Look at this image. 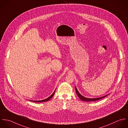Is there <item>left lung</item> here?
Here are the masks:
<instances>
[{"label":"left lung","mask_w":128,"mask_h":128,"mask_svg":"<svg viewBox=\"0 0 128 128\" xmlns=\"http://www.w3.org/2000/svg\"><path fill=\"white\" fill-rule=\"evenodd\" d=\"M75 90H76V92L78 95V96L79 97V98L82 101H86V102H91V101H97V100H99L100 99H101L105 97H106L108 95H106L104 96H103V97H99V98H86V97H85L84 96H83L82 95L80 94V93L79 92V91H78L76 87H75Z\"/></svg>","instance_id":"left-lung-1"}]
</instances>
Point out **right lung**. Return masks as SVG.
Instances as JSON below:
<instances>
[{
	"label": "right lung",
	"instance_id": "obj_1",
	"mask_svg": "<svg viewBox=\"0 0 128 128\" xmlns=\"http://www.w3.org/2000/svg\"><path fill=\"white\" fill-rule=\"evenodd\" d=\"M55 91H56V90L54 91V92L52 93V94L50 96V97H49L48 98H46V99H44V100H39V101H32V100H29V101H33V102H46V101H48V100H49L53 96H54V93H55Z\"/></svg>",
	"mask_w": 128,
	"mask_h": 128
}]
</instances>
